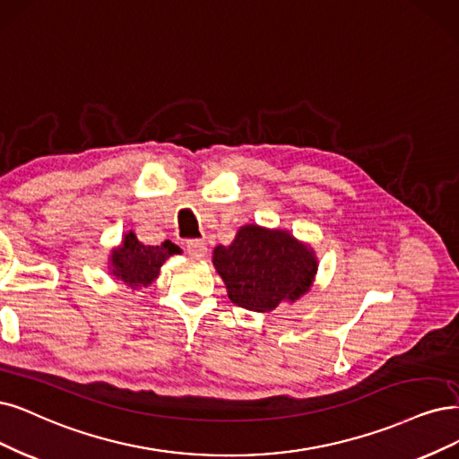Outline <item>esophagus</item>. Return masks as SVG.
Instances as JSON below:
<instances>
[{
  "label": "esophagus",
  "mask_w": 459,
  "mask_h": 459,
  "mask_svg": "<svg viewBox=\"0 0 459 459\" xmlns=\"http://www.w3.org/2000/svg\"><path fill=\"white\" fill-rule=\"evenodd\" d=\"M186 253H189L193 259H204V257H206V253H208V247L204 242L193 240V242H186Z\"/></svg>",
  "instance_id": "34e87169"
}]
</instances>
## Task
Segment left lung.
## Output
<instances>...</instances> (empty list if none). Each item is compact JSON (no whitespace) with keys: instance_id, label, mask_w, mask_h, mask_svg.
Masks as SVG:
<instances>
[{"instance_id":"8db88e82","label":"left lung","mask_w":459,"mask_h":459,"mask_svg":"<svg viewBox=\"0 0 459 459\" xmlns=\"http://www.w3.org/2000/svg\"><path fill=\"white\" fill-rule=\"evenodd\" d=\"M212 263L229 299L251 312H273L310 291L317 274L316 251L290 230L249 223L229 246L213 249Z\"/></svg>"}]
</instances>
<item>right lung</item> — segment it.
Here are the masks:
<instances>
[{"label":"right lung","mask_w":459,"mask_h":459,"mask_svg":"<svg viewBox=\"0 0 459 459\" xmlns=\"http://www.w3.org/2000/svg\"><path fill=\"white\" fill-rule=\"evenodd\" d=\"M181 249L169 240L160 246H145L134 230L123 234V240L111 249L108 268L109 274L121 281L126 290L138 291L159 278L160 266Z\"/></svg>","instance_id":"obj_1"}]
</instances>
